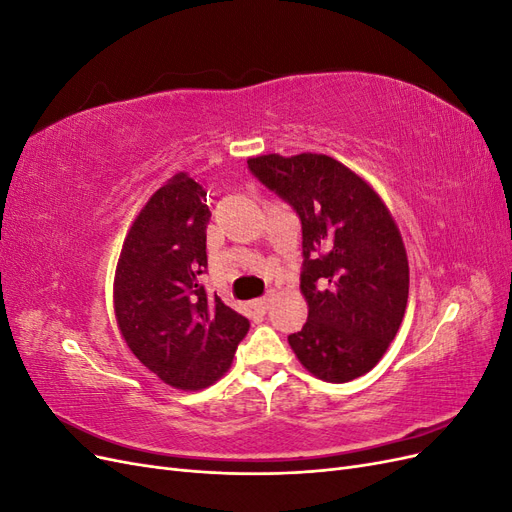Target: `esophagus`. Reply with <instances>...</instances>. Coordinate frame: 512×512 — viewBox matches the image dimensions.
<instances>
[{
    "instance_id": "1",
    "label": "esophagus",
    "mask_w": 512,
    "mask_h": 512,
    "mask_svg": "<svg viewBox=\"0 0 512 512\" xmlns=\"http://www.w3.org/2000/svg\"><path fill=\"white\" fill-rule=\"evenodd\" d=\"M271 301H273V292H267L265 297H260V299H256L252 305H254V309L256 312H260V314H265L267 309H269V305H271Z\"/></svg>"
}]
</instances>
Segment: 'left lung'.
Returning a JSON list of instances; mask_svg holds the SVG:
<instances>
[{"label": "left lung", "instance_id": "left-lung-1", "mask_svg": "<svg viewBox=\"0 0 512 512\" xmlns=\"http://www.w3.org/2000/svg\"><path fill=\"white\" fill-rule=\"evenodd\" d=\"M250 173L297 211L303 232L301 292L307 322L288 335L320 380L350 382L395 339L408 303V258L380 196L322 153L247 160Z\"/></svg>", "mask_w": 512, "mask_h": 512}]
</instances>
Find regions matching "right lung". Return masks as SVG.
Returning <instances> with one entry per match:
<instances>
[{"instance_id":"right-lung-1","label":"right lung","mask_w":512,"mask_h":512,"mask_svg":"<svg viewBox=\"0 0 512 512\" xmlns=\"http://www.w3.org/2000/svg\"><path fill=\"white\" fill-rule=\"evenodd\" d=\"M207 192L175 175L138 213L115 273V316L149 371L181 391L224 376L250 320L200 284L207 271Z\"/></svg>"}]
</instances>
